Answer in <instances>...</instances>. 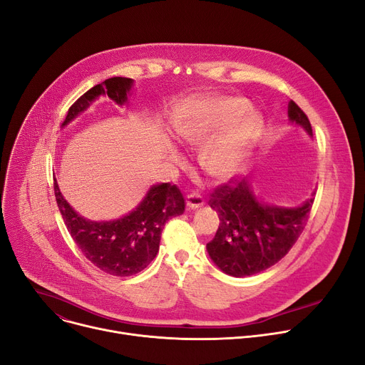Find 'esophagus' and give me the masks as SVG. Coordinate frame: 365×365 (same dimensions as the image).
<instances>
[{
  "mask_svg": "<svg viewBox=\"0 0 365 365\" xmlns=\"http://www.w3.org/2000/svg\"><path fill=\"white\" fill-rule=\"evenodd\" d=\"M185 203H187V207L188 209H199V207H202L203 206V203H205V200H203V197L200 194H197V192H192V194H190L188 197H187V200H185Z\"/></svg>",
  "mask_w": 365,
  "mask_h": 365,
  "instance_id": "34e87169",
  "label": "esophagus"
}]
</instances>
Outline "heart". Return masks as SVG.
Segmentation results:
<instances>
[{"instance_id":"1","label":"heart","mask_w":365,"mask_h":365,"mask_svg":"<svg viewBox=\"0 0 365 365\" xmlns=\"http://www.w3.org/2000/svg\"><path fill=\"white\" fill-rule=\"evenodd\" d=\"M259 125V117L248 102L230 96L212 101L199 115L177 124L174 134L177 142L188 150H197L203 145L197 158L199 166L213 178L227 180L237 171L247 149L256 138ZM220 126L222 130L211 140L210 137ZM170 159L175 165L182 163V158L177 152H171Z\"/></svg>"}]
</instances>
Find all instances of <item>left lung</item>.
Returning a JSON list of instances; mask_svg holds the SVG:
<instances>
[{
    "label": "left lung",
    "instance_id": "obj_1",
    "mask_svg": "<svg viewBox=\"0 0 365 365\" xmlns=\"http://www.w3.org/2000/svg\"><path fill=\"white\" fill-rule=\"evenodd\" d=\"M288 117L313 135L304 110L291 101ZM314 197L298 207L262 203L247 178L219 185L209 205L219 215V228L206 248L213 263L227 274L244 277L260 273L288 255L304 231Z\"/></svg>",
    "mask_w": 365,
    "mask_h": 365
}]
</instances>
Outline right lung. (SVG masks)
Here are the masks:
<instances>
[{
    "label": "right lung",
    "instance_id": "right-lung-1",
    "mask_svg": "<svg viewBox=\"0 0 365 365\" xmlns=\"http://www.w3.org/2000/svg\"><path fill=\"white\" fill-rule=\"evenodd\" d=\"M133 80L110 77L81 95L68 109L66 127L101 95H108L118 105L127 102ZM55 199L66 227L88 260L114 276H131L142 272L156 257L165 223L184 213L185 203L177 185L162 182L150 187L145 199L128 215L115 220H89L80 216L63 197L53 180Z\"/></svg>",
    "mask_w": 365,
    "mask_h": 365
}]
</instances>
